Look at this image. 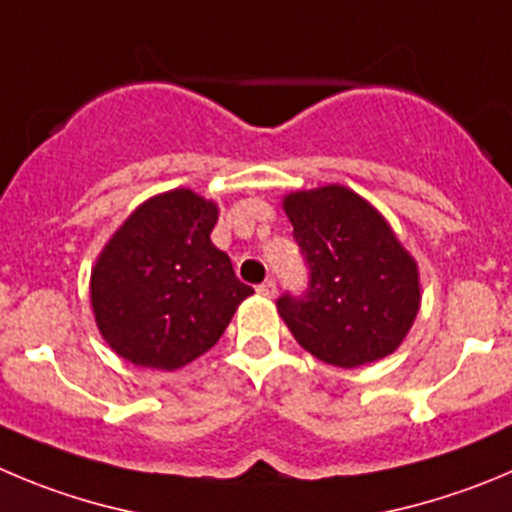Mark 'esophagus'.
<instances>
[{"label": "esophagus", "instance_id": "1", "mask_svg": "<svg viewBox=\"0 0 512 512\" xmlns=\"http://www.w3.org/2000/svg\"><path fill=\"white\" fill-rule=\"evenodd\" d=\"M257 293H260L262 298H275V293H278V285H275V280H265L262 285H257Z\"/></svg>", "mask_w": 512, "mask_h": 512}]
</instances>
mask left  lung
<instances>
[{"mask_svg":"<svg viewBox=\"0 0 512 512\" xmlns=\"http://www.w3.org/2000/svg\"><path fill=\"white\" fill-rule=\"evenodd\" d=\"M283 209L310 265L308 293L278 300L295 341L338 369L394 353L417 321L422 283L384 214L343 184L290 191Z\"/></svg>","mask_w":512,"mask_h":512,"instance_id":"8db88e82","label":"left lung"}]
</instances>
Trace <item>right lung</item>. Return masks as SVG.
Returning <instances> with one entry per match:
<instances>
[{
  "mask_svg": "<svg viewBox=\"0 0 512 512\" xmlns=\"http://www.w3.org/2000/svg\"><path fill=\"white\" fill-rule=\"evenodd\" d=\"M217 219V202L179 186L138 204L100 250L90 308L103 341L128 364H191L255 293L209 240Z\"/></svg>",
  "mask_w": 512,
  "mask_h": 512,
  "instance_id": "1",
  "label": "right lung"
}]
</instances>
